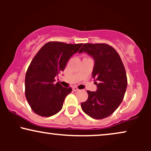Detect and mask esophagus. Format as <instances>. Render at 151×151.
I'll return each instance as SVG.
<instances>
[{
    "instance_id": "34e87169",
    "label": "esophagus",
    "mask_w": 151,
    "mask_h": 151,
    "mask_svg": "<svg viewBox=\"0 0 151 151\" xmlns=\"http://www.w3.org/2000/svg\"><path fill=\"white\" fill-rule=\"evenodd\" d=\"M72 90H73L74 91H79V89H78L77 86H73V87H72Z\"/></svg>"
}]
</instances>
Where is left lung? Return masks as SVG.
I'll return each mask as SVG.
<instances>
[{"mask_svg":"<svg viewBox=\"0 0 151 151\" xmlns=\"http://www.w3.org/2000/svg\"><path fill=\"white\" fill-rule=\"evenodd\" d=\"M83 52L94 60L92 77L97 86L96 91H87V100L81 104L83 111L95 119L111 115L123 101L127 77L119 54L109 45L86 43L81 47Z\"/></svg>","mask_w":151,"mask_h":151,"instance_id":"8db88e82","label":"left lung"}]
</instances>
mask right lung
<instances>
[{"instance_id": "add662e5", "label": "right lung", "mask_w": 151, "mask_h": 151, "mask_svg": "<svg viewBox=\"0 0 151 151\" xmlns=\"http://www.w3.org/2000/svg\"><path fill=\"white\" fill-rule=\"evenodd\" d=\"M82 44L49 42L38 51L25 75L26 99L31 109L41 116L49 117L62 108L65 97L72 89L55 83V77Z\"/></svg>"}]
</instances>
